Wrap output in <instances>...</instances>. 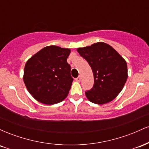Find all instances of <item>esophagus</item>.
I'll use <instances>...</instances> for the list:
<instances>
[{"label": "esophagus", "mask_w": 149, "mask_h": 149, "mask_svg": "<svg viewBox=\"0 0 149 149\" xmlns=\"http://www.w3.org/2000/svg\"><path fill=\"white\" fill-rule=\"evenodd\" d=\"M76 80L77 82H80V80H81V77H80V76H78V78H76Z\"/></svg>", "instance_id": "1"}]
</instances>
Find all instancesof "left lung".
I'll return each mask as SVG.
<instances>
[{"label":"left lung","mask_w":149,"mask_h":149,"mask_svg":"<svg viewBox=\"0 0 149 149\" xmlns=\"http://www.w3.org/2000/svg\"><path fill=\"white\" fill-rule=\"evenodd\" d=\"M77 51L88 62L94 75V85L85 92L90 102L104 104L113 100L127 79V63L111 45L98 42Z\"/></svg>","instance_id":"left-lung-1"}]
</instances>
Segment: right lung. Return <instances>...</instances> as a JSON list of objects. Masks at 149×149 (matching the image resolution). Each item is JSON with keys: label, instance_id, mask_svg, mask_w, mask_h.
Listing matches in <instances>:
<instances>
[{"label": "right lung", "instance_id": "right-lung-1", "mask_svg": "<svg viewBox=\"0 0 149 149\" xmlns=\"http://www.w3.org/2000/svg\"><path fill=\"white\" fill-rule=\"evenodd\" d=\"M70 52V49L47 46L26 61L24 82L38 102L52 105L67 97L73 80L66 61Z\"/></svg>", "mask_w": 149, "mask_h": 149}]
</instances>
